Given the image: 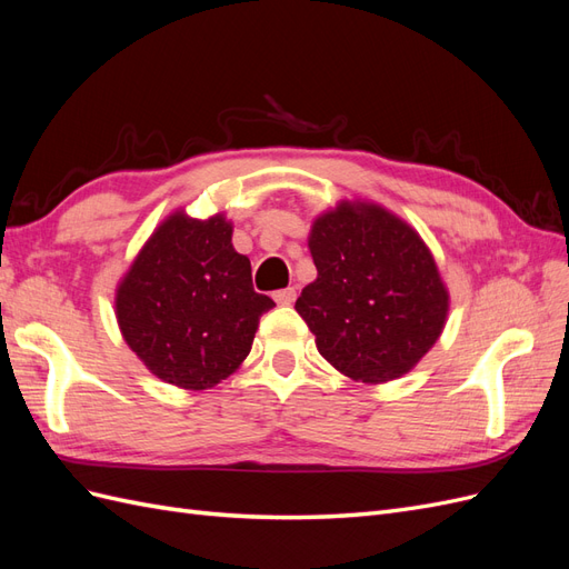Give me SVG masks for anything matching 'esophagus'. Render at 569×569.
<instances>
[{
  "mask_svg": "<svg viewBox=\"0 0 569 569\" xmlns=\"http://www.w3.org/2000/svg\"><path fill=\"white\" fill-rule=\"evenodd\" d=\"M272 299L278 301L280 306H291V303H295V299H297V289L295 287H287V289L274 291Z\"/></svg>",
  "mask_w": 569,
  "mask_h": 569,
  "instance_id": "34e87169",
  "label": "esophagus"
}]
</instances>
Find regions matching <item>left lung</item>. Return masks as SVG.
I'll return each mask as SVG.
<instances>
[{"label":"left lung","mask_w":569,"mask_h":569,"mask_svg":"<svg viewBox=\"0 0 569 569\" xmlns=\"http://www.w3.org/2000/svg\"><path fill=\"white\" fill-rule=\"evenodd\" d=\"M318 278L297 311L327 363L356 382L403 377L435 347L449 316L435 256L385 206L343 199L308 234Z\"/></svg>","instance_id":"8db88e82"}]
</instances>
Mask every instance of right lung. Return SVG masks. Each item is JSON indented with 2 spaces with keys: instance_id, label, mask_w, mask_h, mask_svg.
I'll use <instances>...</instances> for the list:
<instances>
[{
  "instance_id": "1",
  "label": "right lung",
  "mask_w": 569,
  "mask_h": 569,
  "mask_svg": "<svg viewBox=\"0 0 569 569\" xmlns=\"http://www.w3.org/2000/svg\"><path fill=\"white\" fill-rule=\"evenodd\" d=\"M274 306L256 295L232 222L170 213L116 287L120 335L151 375L180 389H209L251 351L258 320Z\"/></svg>"
}]
</instances>
